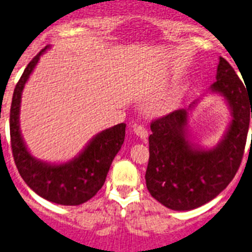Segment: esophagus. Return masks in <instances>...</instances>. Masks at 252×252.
Returning <instances> with one entry per match:
<instances>
[{
	"mask_svg": "<svg viewBox=\"0 0 252 252\" xmlns=\"http://www.w3.org/2000/svg\"><path fill=\"white\" fill-rule=\"evenodd\" d=\"M132 128H133V132H134V134H136V136L140 137L141 140H146V138H147V130L145 129L144 126H137V124H133Z\"/></svg>",
	"mask_w": 252,
	"mask_h": 252,
	"instance_id": "obj_1",
	"label": "esophagus"
}]
</instances>
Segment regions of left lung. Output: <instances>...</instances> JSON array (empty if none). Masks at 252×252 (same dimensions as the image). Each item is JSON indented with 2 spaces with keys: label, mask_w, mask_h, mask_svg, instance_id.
Returning <instances> with one entry per match:
<instances>
[{
  "label": "left lung",
  "mask_w": 252,
  "mask_h": 252,
  "mask_svg": "<svg viewBox=\"0 0 252 252\" xmlns=\"http://www.w3.org/2000/svg\"><path fill=\"white\" fill-rule=\"evenodd\" d=\"M210 92L224 98L232 116L216 146H202L191 137L188 122L199 99L191 102L189 108L151 123L146 186L151 197L173 211H190L218 197L236 176L242 160L250 115L252 118V97L221 57L216 83Z\"/></svg>",
  "instance_id": "1"
}]
</instances>
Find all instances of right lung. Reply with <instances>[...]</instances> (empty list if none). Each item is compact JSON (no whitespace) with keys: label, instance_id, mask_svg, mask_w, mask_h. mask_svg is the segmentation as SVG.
<instances>
[{"label":"right lung","instance_id":"1","mask_svg":"<svg viewBox=\"0 0 252 252\" xmlns=\"http://www.w3.org/2000/svg\"><path fill=\"white\" fill-rule=\"evenodd\" d=\"M48 49L50 45L28 63L14 89L10 108L11 149L16 168L34 193L53 203L79 206L93 198L105 184L112 160L124 142L126 124L120 123L97 133L75 158L64 163H48L34 158L20 132V102L27 81Z\"/></svg>","mask_w":252,"mask_h":252}]
</instances>
